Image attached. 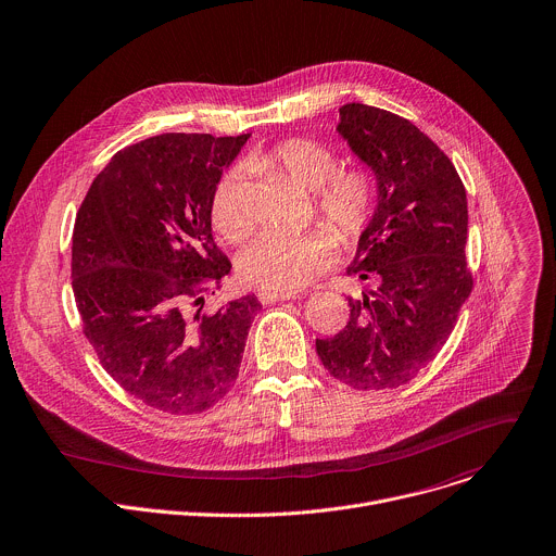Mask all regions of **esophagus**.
I'll return each mask as SVG.
<instances>
[{"mask_svg":"<svg viewBox=\"0 0 556 556\" xmlns=\"http://www.w3.org/2000/svg\"><path fill=\"white\" fill-rule=\"evenodd\" d=\"M260 301L264 305L268 303H279V301H292V299H299L301 294L299 292H270V290H260Z\"/></svg>","mask_w":556,"mask_h":556,"instance_id":"34e87169","label":"esophagus"}]
</instances>
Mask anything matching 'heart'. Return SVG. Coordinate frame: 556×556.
Wrapping results in <instances>:
<instances>
[{
    "mask_svg": "<svg viewBox=\"0 0 556 556\" xmlns=\"http://www.w3.org/2000/svg\"><path fill=\"white\" fill-rule=\"evenodd\" d=\"M336 154L312 139H286L264 150H253L244 159L249 169H273L288 176L305 190H314L320 218L342 238L353 240L374 210V182L359 167L336 169ZM210 220L214 231L236 244L251 231V220L242 203V176L238 169L225 172L214 185L210 199ZM338 242L325 227L301 236L266 233L255 238L238 260L247 283L270 292H296L314 281L333 262Z\"/></svg>",
    "mask_w": 556,
    "mask_h": 556,
    "instance_id": "obj_1",
    "label": "heart"
}]
</instances>
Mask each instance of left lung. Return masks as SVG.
Instances as JSON below:
<instances>
[{
	"label": "left lung",
	"instance_id": "obj_1",
	"mask_svg": "<svg viewBox=\"0 0 556 556\" xmlns=\"http://www.w3.org/2000/svg\"><path fill=\"white\" fill-rule=\"evenodd\" d=\"M336 130L378 180L374 218L346 268L378 290L349 299V323L316 338V353L351 389H397L437 357L473 288L465 185L447 154L391 111L344 104Z\"/></svg>",
	"mask_w": 556,
	"mask_h": 556
}]
</instances>
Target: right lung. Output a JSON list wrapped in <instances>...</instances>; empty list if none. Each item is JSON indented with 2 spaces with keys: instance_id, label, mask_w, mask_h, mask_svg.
<instances>
[{
  "instance_id": "1",
  "label": "right lung",
  "mask_w": 556,
  "mask_h": 556,
  "mask_svg": "<svg viewBox=\"0 0 556 556\" xmlns=\"http://www.w3.org/2000/svg\"><path fill=\"white\" fill-rule=\"evenodd\" d=\"M249 137L165 132L132 143L93 178L76 218L83 331L128 395L169 415L203 413L231 391L262 309L247 294L203 312L231 270L210 199Z\"/></svg>"
}]
</instances>
